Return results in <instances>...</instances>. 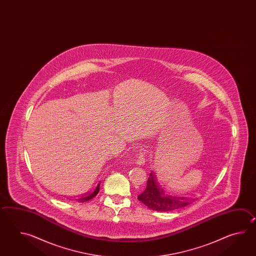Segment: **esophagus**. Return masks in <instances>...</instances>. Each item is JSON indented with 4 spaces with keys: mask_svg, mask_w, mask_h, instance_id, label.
I'll use <instances>...</instances> for the list:
<instances>
[{
    "mask_svg": "<svg viewBox=\"0 0 256 256\" xmlns=\"http://www.w3.org/2000/svg\"><path fill=\"white\" fill-rule=\"evenodd\" d=\"M144 151L141 149L139 150V152L137 154V158H136V162L138 166H142L146 162V158H144Z\"/></svg>",
    "mask_w": 256,
    "mask_h": 256,
    "instance_id": "1",
    "label": "esophagus"
}]
</instances>
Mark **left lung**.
Returning <instances> with one entry per match:
<instances>
[{
  "mask_svg": "<svg viewBox=\"0 0 256 256\" xmlns=\"http://www.w3.org/2000/svg\"><path fill=\"white\" fill-rule=\"evenodd\" d=\"M138 200L146 207L156 212H171L190 205L194 200L166 195L158 184L156 176L150 173L146 188L138 196Z\"/></svg>",
  "mask_w": 256,
  "mask_h": 256,
  "instance_id": "left-lung-1",
  "label": "left lung"
}]
</instances>
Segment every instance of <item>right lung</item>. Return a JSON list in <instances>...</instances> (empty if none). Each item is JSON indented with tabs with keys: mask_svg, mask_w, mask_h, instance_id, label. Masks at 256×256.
Segmentation results:
<instances>
[{
	"mask_svg": "<svg viewBox=\"0 0 256 256\" xmlns=\"http://www.w3.org/2000/svg\"><path fill=\"white\" fill-rule=\"evenodd\" d=\"M100 183H98V186H96L92 191L88 192L87 194H85V195H83L82 198H78V202H88V200H90L93 198L94 196H96V195L98 194V191H100Z\"/></svg>",
	"mask_w": 256,
	"mask_h": 256,
	"instance_id": "obj_1",
	"label": "right lung"
}]
</instances>
